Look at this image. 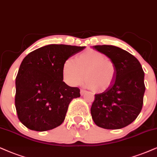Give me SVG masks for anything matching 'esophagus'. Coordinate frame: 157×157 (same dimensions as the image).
Here are the masks:
<instances>
[{
  "label": "esophagus",
  "instance_id": "esophagus-1",
  "mask_svg": "<svg viewBox=\"0 0 157 157\" xmlns=\"http://www.w3.org/2000/svg\"><path fill=\"white\" fill-rule=\"evenodd\" d=\"M85 93H86V91H85V90H82V89H81V90H80V95H81V96H83V95H84Z\"/></svg>",
  "mask_w": 157,
  "mask_h": 157
}]
</instances>
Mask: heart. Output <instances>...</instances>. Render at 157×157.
<instances>
[{
  "label": "heart",
  "mask_w": 157,
  "mask_h": 157,
  "mask_svg": "<svg viewBox=\"0 0 157 157\" xmlns=\"http://www.w3.org/2000/svg\"><path fill=\"white\" fill-rule=\"evenodd\" d=\"M62 73L64 81L70 86L80 84L85 75V84L88 88L104 92L114 82L117 67L104 53L88 49L78 53L75 59H67L63 64Z\"/></svg>",
  "instance_id": "b5f03b06"
}]
</instances>
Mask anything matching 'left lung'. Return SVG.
Masks as SVG:
<instances>
[{"mask_svg": "<svg viewBox=\"0 0 157 157\" xmlns=\"http://www.w3.org/2000/svg\"><path fill=\"white\" fill-rule=\"evenodd\" d=\"M114 61L117 76L108 90L95 95L90 113L97 126L117 130L131 124L142 109L144 72L134 56L114 45H95Z\"/></svg>", "mask_w": 157, "mask_h": 157, "instance_id": "obj_1", "label": "left lung"}]
</instances>
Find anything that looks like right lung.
Returning a JSON list of instances; mask_svg holds the SVG:
<instances>
[{"label":"right lung","instance_id":"1","mask_svg":"<svg viewBox=\"0 0 157 157\" xmlns=\"http://www.w3.org/2000/svg\"><path fill=\"white\" fill-rule=\"evenodd\" d=\"M84 48L48 45L23 59L16 77L15 106L19 121L29 130L46 131L64 122L69 104L80 93L63 81V64Z\"/></svg>","mask_w":157,"mask_h":157}]
</instances>
